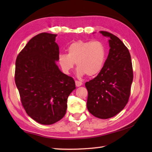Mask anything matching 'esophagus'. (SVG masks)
I'll return each instance as SVG.
<instances>
[{
  "mask_svg": "<svg viewBox=\"0 0 152 152\" xmlns=\"http://www.w3.org/2000/svg\"><path fill=\"white\" fill-rule=\"evenodd\" d=\"M75 85L77 87H80V86H81L83 85V83L79 81H75Z\"/></svg>",
  "mask_w": 152,
  "mask_h": 152,
  "instance_id": "1",
  "label": "esophagus"
}]
</instances>
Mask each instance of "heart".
Segmentation results:
<instances>
[{
    "instance_id": "b5f03b06",
    "label": "heart",
    "mask_w": 152,
    "mask_h": 152,
    "mask_svg": "<svg viewBox=\"0 0 152 152\" xmlns=\"http://www.w3.org/2000/svg\"><path fill=\"white\" fill-rule=\"evenodd\" d=\"M67 54L60 53L58 56L60 67L64 73L68 74L76 63L79 76L97 75L104 66L107 57V48L100 40L74 42L67 47Z\"/></svg>"
}]
</instances>
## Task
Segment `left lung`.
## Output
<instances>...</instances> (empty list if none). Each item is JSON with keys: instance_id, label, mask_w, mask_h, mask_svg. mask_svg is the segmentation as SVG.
<instances>
[{"instance_id": "8db88e82", "label": "left lung", "mask_w": 152, "mask_h": 152, "mask_svg": "<svg viewBox=\"0 0 152 152\" xmlns=\"http://www.w3.org/2000/svg\"><path fill=\"white\" fill-rule=\"evenodd\" d=\"M110 50L102 70L85 83L88 91L87 107L96 118L107 119L124 109L129 100L133 69L129 51L118 37L106 31Z\"/></svg>"}]
</instances>
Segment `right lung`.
Instances as JSON below:
<instances>
[{"label":"right lung","mask_w":152,"mask_h":152,"mask_svg":"<svg viewBox=\"0 0 152 152\" xmlns=\"http://www.w3.org/2000/svg\"><path fill=\"white\" fill-rule=\"evenodd\" d=\"M56 36L44 32L33 37L16 60L14 79L22 104L28 116L44 125L65 116L68 96L75 89L74 79L56 64L59 54Z\"/></svg>","instance_id":"right-lung-1"}]
</instances>
